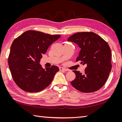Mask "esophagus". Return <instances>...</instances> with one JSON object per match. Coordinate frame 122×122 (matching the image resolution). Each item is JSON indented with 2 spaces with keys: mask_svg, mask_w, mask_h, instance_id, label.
<instances>
[{
  "mask_svg": "<svg viewBox=\"0 0 122 122\" xmlns=\"http://www.w3.org/2000/svg\"><path fill=\"white\" fill-rule=\"evenodd\" d=\"M60 71H68L67 69L64 68H62V67H60Z\"/></svg>",
  "mask_w": 122,
  "mask_h": 122,
  "instance_id": "1",
  "label": "esophagus"
}]
</instances>
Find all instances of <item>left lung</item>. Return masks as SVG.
<instances>
[{"mask_svg": "<svg viewBox=\"0 0 122 122\" xmlns=\"http://www.w3.org/2000/svg\"><path fill=\"white\" fill-rule=\"evenodd\" d=\"M68 41L75 43L81 49L77 61L86 65L84 73L73 71L76 75L72 86L83 93H92L101 88L111 71L112 52L105 41L92 32H77Z\"/></svg>", "mask_w": 122, "mask_h": 122, "instance_id": "8db88e82", "label": "left lung"}]
</instances>
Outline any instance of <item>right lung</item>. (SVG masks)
I'll return each mask as SVG.
<instances>
[{"mask_svg": "<svg viewBox=\"0 0 122 122\" xmlns=\"http://www.w3.org/2000/svg\"><path fill=\"white\" fill-rule=\"evenodd\" d=\"M61 37L40 31L28 30L15 40L10 46L9 65L15 82L29 93L44 90L51 83L59 71L58 67L44 69L40 65L42 54Z\"/></svg>", "mask_w": 122, "mask_h": 122, "instance_id": "right-lung-1", "label": "right lung"}]
</instances>
